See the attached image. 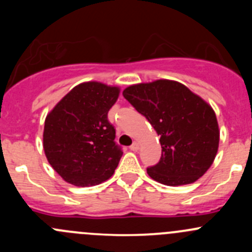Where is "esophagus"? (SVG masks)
I'll list each match as a JSON object with an SVG mask.
<instances>
[{"instance_id": "obj_1", "label": "esophagus", "mask_w": 252, "mask_h": 252, "mask_svg": "<svg viewBox=\"0 0 252 252\" xmlns=\"http://www.w3.org/2000/svg\"><path fill=\"white\" fill-rule=\"evenodd\" d=\"M130 150L131 151H138L139 150V142H133V145L130 146Z\"/></svg>"}]
</instances>
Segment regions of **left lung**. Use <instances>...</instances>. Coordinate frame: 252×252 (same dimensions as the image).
<instances>
[{"label": "left lung", "mask_w": 252, "mask_h": 252, "mask_svg": "<svg viewBox=\"0 0 252 252\" xmlns=\"http://www.w3.org/2000/svg\"><path fill=\"white\" fill-rule=\"evenodd\" d=\"M123 96L161 136V159L147 168L152 179L178 187L191 184L207 172L217 155L220 129L205 100L168 79L130 85Z\"/></svg>", "instance_id": "1"}]
</instances>
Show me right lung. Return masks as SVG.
Listing matches in <instances>:
<instances>
[{
	"label": "right lung",
	"instance_id": "right-lung-1",
	"mask_svg": "<svg viewBox=\"0 0 252 252\" xmlns=\"http://www.w3.org/2000/svg\"><path fill=\"white\" fill-rule=\"evenodd\" d=\"M121 89L98 81L73 88L46 116L44 151L48 163L75 187L101 184L121 159L116 130L107 114Z\"/></svg>",
	"mask_w": 252,
	"mask_h": 252
}]
</instances>
